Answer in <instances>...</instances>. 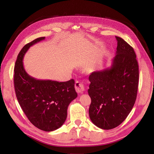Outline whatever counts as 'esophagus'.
<instances>
[{
    "label": "esophagus",
    "mask_w": 154,
    "mask_h": 154,
    "mask_svg": "<svg viewBox=\"0 0 154 154\" xmlns=\"http://www.w3.org/2000/svg\"><path fill=\"white\" fill-rule=\"evenodd\" d=\"M75 87L77 93H82L85 90L83 83L82 82H79V81H76V82H75Z\"/></svg>",
    "instance_id": "1"
}]
</instances>
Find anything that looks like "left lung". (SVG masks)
<instances>
[{"label":"left lung","instance_id":"8db88e82","mask_svg":"<svg viewBox=\"0 0 154 154\" xmlns=\"http://www.w3.org/2000/svg\"><path fill=\"white\" fill-rule=\"evenodd\" d=\"M116 38L118 46L111 67L89 76L90 118L104 130L113 129L125 120L136 101L139 85V65L134 49L123 38Z\"/></svg>","mask_w":154,"mask_h":154}]
</instances>
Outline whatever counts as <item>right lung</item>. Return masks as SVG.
<instances>
[{
	"label": "right lung",
	"instance_id": "obj_1",
	"mask_svg": "<svg viewBox=\"0 0 154 154\" xmlns=\"http://www.w3.org/2000/svg\"><path fill=\"white\" fill-rule=\"evenodd\" d=\"M45 38H36L21 49L14 68V88L18 103L29 121L38 129L51 132L63 125L68 106L77 94L74 79L65 82L40 80L26 72L23 65L25 54Z\"/></svg>",
	"mask_w": 154,
	"mask_h": 154
}]
</instances>
